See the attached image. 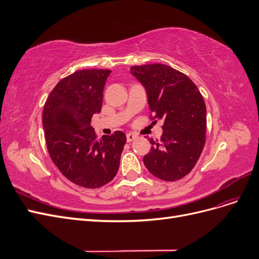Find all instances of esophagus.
<instances>
[{
	"instance_id": "1",
	"label": "esophagus",
	"mask_w": 259,
	"mask_h": 259,
	"mask_svg": "<svg viewBox=\"0 0 259 259\" xmlns=\"http://www.w3.org/2000/svg\"><path fill=\"white\" fill-rule=\"evenodd\" d=\"M136 135H134V134H132V133H128V134L126 135V140L128 143H131V142H133V140L134 139H136Z\"/></svg>"
}]
</instances>
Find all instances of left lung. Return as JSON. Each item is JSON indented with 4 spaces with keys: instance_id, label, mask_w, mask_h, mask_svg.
Returning <instances> with one entry per match:
<instances>
[{
    "instance_id": "1",
    "label": "left lung",
    "mask_w": 259,
    "mask_h": 259,
    "mask_svg": "<svg viewBox=\"0 0 259 259\" xmlns=\"http://www.w3.org/2000/svg\"><path fill=\"white\" fill-rule=\"evenodd\" d=\"M131 72L145 86L152 120L164 121L161 139H149L145 165L153 176L175 182L190 173L205 145L204 100L189 77L169 66H133Z\"/></svg>"
}]
</instances>
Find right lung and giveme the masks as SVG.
<instances>
[{
    "label": "right lung",
    "instance_id": "add662e5",
    "mask_svg": "<svg viewBox=\"0 0 259 259\" xmlns=\"http://www.w3.org/2000/svg\"><path fill=\"white\" fill-rule=\"evenodd\" d=\"M111 70L84 69L55 86L43 109V127L52 161L70 182L95 189L110 183L120 166L126 143L123 132L97 139L92 116L103 106Z\"/></svg>",
    "mask_w": 259,
    "mask_h": 259
}]
</instances>
